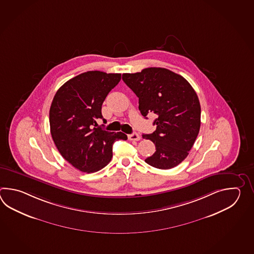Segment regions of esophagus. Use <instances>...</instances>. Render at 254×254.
I'll return each mask as SVG.
<instances>
[{
	"mask_svg": "<svg viewBox=\"0 0 254 254\" xmlns=\"http://www.w3.org/2000/svg\"><path fill=\"white\" fill-rule=\"evenodd\" d=\"M128 139L129 140H140V136L137 132H133L131 134L128 135Z\"/></svg>",
	"mask_w": 254,
	"mask_h": 254,
	"instance_id": "1",
	"label": "esophagus"
}]
</instances>
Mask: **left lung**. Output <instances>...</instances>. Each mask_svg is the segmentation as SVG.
<instances>
[{"mask_svg":"<svg viewBox=\"0 0 254 254\" xmlns=\"http://www.w3.org/2000/svg\"><path fill=\"white\" fill-rule=\"evenodd\" d=\"M123 80L139 98L141 115L156 114V129L142 135L156 148L145 162L162 170L177 166L188 156L200 130V102L193 88L183 76L157 67L124 73Z\"/></svg>","mask_w":254,"mask_h":254,"instance_id":"8db88e82","label":"left lung"}]
</instances>
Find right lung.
<instances>
[{
  "mask_svg": "<svg viewBox=\"0 0 254 254\" xmlns=\"http://www.w3.org/2000/svg\"><path fill=\"white\" fill-rule=\"evenodd\" d=\"M121 81V73L90 70L66 81L54 95L50 128L61 155L82 173H95L113 158V144L127 140L124 132L97 127L102 105Z\"/></svg>",
  "mask_w": 254,
  "mask_h": 254,
  "instance_id": "1",
  "label": "right lung"
}]
</instances>
